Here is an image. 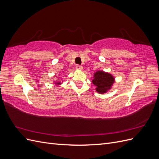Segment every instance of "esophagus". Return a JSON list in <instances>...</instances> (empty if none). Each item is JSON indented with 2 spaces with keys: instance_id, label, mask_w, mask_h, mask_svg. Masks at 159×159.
Wrapping results in <instances>:
<instances>
[{
  "instance_id": "34e87169",
  "label": "esophagus",
  "mask_w": 159,
  "mask_h": 159,
  "mask_svg": "<svg viewBox=\"0 0 159 159\" xmlns=\"http://www.w3.org/2000/svg\"><path fill=\"white\" fill-rule=\"evenodd\" d=\"M75 68H76V70H83V67L81 66H80V65H77L75 66Z\"/></svg>"
}]
</instances>
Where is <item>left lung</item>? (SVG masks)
I'll return each instance as SVG.
<instances>
[{
	"mask_svg": "<svg viewBox=\"0 0 159 159\" xmlns=\"http://www.w3.org/2000/svg\"><path fill=\"white\" fill-rule=\"evenodd\" d=\"M115 81V77L112 74L103 70H98L93 74L92 83L96 86L95 90L98 93L104 94L112 88Z\"/></svg>",
	"mask_w": 159,
	"mask_h": 159,
	"instance_id": "obj_1",
	"label": "left lung"
}]
</instances>
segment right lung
I'll list each match as a JSON object with an SVG mask.
<instances>
[{"mask_svg":"<svg viewBox=\"0 0 159 159\" xmlns=\"http://www.w3.org/2000/svg\"><path fill=\"white\" fill-rule=\"evenodd\" d=\"M54 83L56 85H60L61 84V82L60 81H54Z\"/></svg>","mask_w":159,"mask_h":159,"instance_id":"right-lung-1","label":"right lung"}]
</instances>
